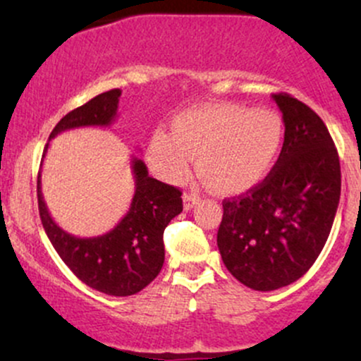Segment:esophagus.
Segmentation results:
<instances>
[{
    "label": "esophagus",
    "mask_w": 361,
    "mask_h": 361,
    "mask_svg": "<svg viewBox=\"0 0 361 361\" xmlns=\"http://www.w3.org/2000/svg\"><path fill=\"white\" fill-rule=\"evenodd\" d=\"M198 195L197 193H183V207H185V210H192L193 209V205L197 204L198 202Z\"/></svg>",
    "instance_id": "1"
}]
</instances>
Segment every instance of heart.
<instances>
[{"mask_svg":"<svg viewBox=\"0 0 361 361\" xmlns=\"http://www.w3.org/2000/svg\"><path fill=\"white\" fill-rule=\"evenodd\" d=\"M171 130L156 128L147 140V161L161 178L180 181L198 156V175L214 192L238 195L259 185L283 144V123L275 111L239 103H210L173 117Z\"/></svg>","mask_w":361,"mask_h":361,"instance_id":"1","label":"heart"}]
</instances>
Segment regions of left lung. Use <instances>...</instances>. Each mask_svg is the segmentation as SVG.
Returning <instances> with one entry per match:
<instances>
[{
    "instance_id": "1",
    "label": "left lung",
    "mask_w": 361,
    "mask_h": 361,
    "mask_svg": "<svg viewBox=\"0 0 361 361\" xmlns=\"http://www.w3.org/2000/svg\"><path fill=\"white\" fill-rule=\"evenodd\" d=\"M285 126L268 176L224 200L217 246L243 285L270 292L305 275L329 238L341 195L338 151L321 117L287 93L271 94Z\"/></svg>"
}]
</instances>
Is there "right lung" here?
I'll use <instances>...</instances> for the list:
<instances>
[{"mask_svg":"<svg viewBox=\"0 0 361 361\" xmlns=\"http://www.w3.org/2000/svg\"><path fill=\"white\" fill-rule=\"evenodd\" d=\"M120 94V90L105 91L69 111L54 127L49 140L71 128L109 127L117 117ZM47 147L49 142L44 156ZM130 163L135 180L130 209L114 229L97 238H76L61 229L44 202L40 173L37 178L40 221L54 250L82 283L115 297L134 295L159 275L164 263V229L183 210L180 190L149 176L139 157H132Z\"/></svg>","mask_w":361,"mask_h":361,"instance_id":"obj_1","label":"right lung"}]
</instances>
